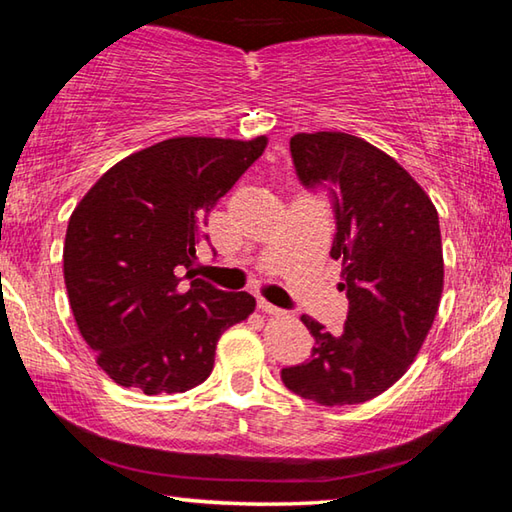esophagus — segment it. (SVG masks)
<instances>
[{
    "instance_id": "esophagus-1",
    "label": "esophagus",
    "mask_w": 512,
    "mask_h": 512,
    "mask_svg": "<svg viewBox=\"0 0 512 512\" xmlns=\"http://www.w3.org/2000/svg\"><path fill=\"white\" fill-rule=\"evenodd\" d=\"M257 307L264 311V314H271V316H280V314H284V311L280 309V307H275V305H271V302L268 300H264V298H259L257 300Z\"/></svg>"
}]
</instances>
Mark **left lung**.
Segmentation results:
<instances>
[{"label": "left lung", "mask_w": 512, "mask_h": 512, "mask_svg": "<svg viewBox=\"0 0 512 512\" xmlns=\"http://www.w3.org/2000/svg\"><path fill=\"white\" fill-rule=\"evenodd\" d=\"M305 187L332 183L336 235L350 300L339 334L311 316V359L282 368L291 393L323 406L368 402L400 379L427 339L443 296L445 264L438 212L411 173L377 146L348 133L291 137Z\"/></svg>", "instance_id": "left-lung-1"}]
</instances>
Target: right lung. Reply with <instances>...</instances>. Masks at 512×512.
<instances>
[{"mask_svg":"<svg viewBox=\"0 0 512 512\" xmlns=\"http://www.w3.org/2000/svg\"><path fill=\"white\" fill-rule=\"evenodd\" d=\"M266 144V135L171 137L110 167L69 216V307L115 384L144 395L203 384L221 334L255 311L246 291L205 280L183 289L180 271L194 264L207 214Z\"/></svg>","mask_w":512,"mask_h":512,"instance_id":"right-lung-1","label":"right lung"}]
</instances>
